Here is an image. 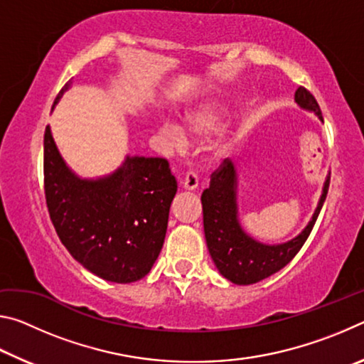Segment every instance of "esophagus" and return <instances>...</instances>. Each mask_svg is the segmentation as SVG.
Here are the masks:
<instances>
[{"label":"esophagus","instance_id":"esophagus-1","mask_svg":"<svg viewBox=\"0 0 364 364\" xmlns=\"http://www.w3.org/2000/svg\"><path fill=\"white\" fill-rule=\"evenodd\" d=\"M197 184H199V180H197V176L193 171H188L181 180V186L186 191H194L197 188Z\"/></svg>","mask_w":364,"mask_h":364}]
</instances>
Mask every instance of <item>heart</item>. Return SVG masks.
Returning <instances> with one entry per match:
<instances>
[{"label":"heart","mask_w":364,"mask_h":364,"mask_svg":"<svg viewBox=\"0 0 364 364\" xmlns=\"http://www.w3.org/2000/svg\"><path fill=\"white\" fill-rule=\"evenodd\" d=\"M225 110L215 101H204L199 104L194 110L184 115V130L188 134L196 138L210 136L218 130L223 120ZM160 133L162 136L168 141L170 144L180 146L183 143V133L181 128L173 122H165L160 127Z\"/></svg>","instance_id":"heart-1"}]
</instances>
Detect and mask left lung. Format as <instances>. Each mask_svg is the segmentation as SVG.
Here are the masks:
<instances>
[{
    "label": "left lung",
    "instance_id": "left-lung-1",
    "mask_svg": "<svg viewBox=\"0 0 364 364\" xmlns=\"http://www.w3.org/2000/svg\"><path fill=\"white\" fill-rule=\"evenodd\" d=\"M295 102L301 109L315 112L323 122L321 109L310 91L304 86L295 91ZM329 176L326 178L323 194L310 223L297 237L284 244L268 245L255 241L242 230L237 217V171L230 159H225L215 170L208 186L200 196L204 210V232L208 252L220 274L239 286L255 284L281 268L299 254L301 245L310 236L321 207L328 196Z\"/></svg>",
    "mask_w": 364,
    "mask_h": 364
}]
</instances>
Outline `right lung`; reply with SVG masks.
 Wrapping results in <instances>:
<instances>
[{
	"label": "right lung",
	"mask_w": 364,
	"mask_h": 364,
	"mask_svg": "<svg viewBox=\"0 0 364 364\" xmlns=\"http://www.w3.org/2000/svg\"><path fill=\"white\" fill-rule=\"evenodd\" d=\"M43 167L49 217L70 255L110 282L144 278L162 250L178 188L167 160L127 156L114 173L85 180L67 167L46 127Z\"/></svg>",
	"instance_id": "1"
}]
</instances>
